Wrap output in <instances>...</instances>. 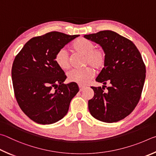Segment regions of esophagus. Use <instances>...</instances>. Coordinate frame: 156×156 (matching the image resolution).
Segmentation results:
<instances>
[{"label": "esophagus", "instance_id": "esophagus-1", "mask_svg": "<svg viewBox=\"0 0 156 156\" xmlns=\"http://www.w3.org/2000/svg\"><path fill=\"white\" fill-rule=\"evenodd\" d=\"M79 88H80V90L81 92V91H83V90L86 88V86H82V85H79Z\"/></svg>", "mask_w": 156, "mask_h": 156}]
</instances>
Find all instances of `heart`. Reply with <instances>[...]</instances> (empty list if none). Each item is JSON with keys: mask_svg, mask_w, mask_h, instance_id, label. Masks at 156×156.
<instances>
[{"mask_svg": "<svg viewBox=\"0 0 156 156\" xmlns=\"http://www.w3.org/2000/svg\"><path fill=\"white\" fill-rule=\"evenodd\" d=\"M71 48L77 53L85 55V64H90L97 70H100L104 67L106 62L105 51L102 48H95L93 42L90 40L84 37H80L74 41ZM54 60L57 66L62 70H67L70 67L68 54L64 48L60 49L57 52ZM94 75L93 68L88 66L81 69L70 70L67 74V78L70 82L85 85Z\"/></svg>", "mask_w": 156, "mask_h": 156, "instance_id": "heart-1", "label": "heart"}]
</instances>
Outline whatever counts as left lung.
<instances>
[{
	"label": "left lung",
	"mask_w": 156,
	"mask_h": 156,
	"mask_svg": "<svg viewBox=\"0 0 156 156\" xmlns=\"http://www.w3.org/2000/svg\"><path fill=\"white\" fill-rule=\"evenodd\" d=\"M101 46L106 55L104 67L96 79L105 86L91 87L94 95L88 109L94 119L105 122H118L132 112L140 99L146 68L140 52L132 41L106 30L85 35Z\"/></svg>",
	"instance_id": "1"
}]
</instances>
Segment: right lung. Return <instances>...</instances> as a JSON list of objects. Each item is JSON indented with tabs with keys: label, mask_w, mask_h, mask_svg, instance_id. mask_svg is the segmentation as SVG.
<instances>
[{
	"label": "right lung",
	"mask_w": 156,
	"mask_h": 156,
	"mask_svg": "<svg viewBox=\"0 0 156 156\" xmlns=\"http://www.w3.org/2000/svg\"><path fill=\"white\" fill-rule=\"evenodd\" d=\"M79 35L52 31L31 38L16 56L12 68L13 90L23 112L38 124L59 121L79 92L76 83L64 84V70L55 55Z\"/></svg>",
	"instance_id": "right-lung-1"
}]
</instances>
